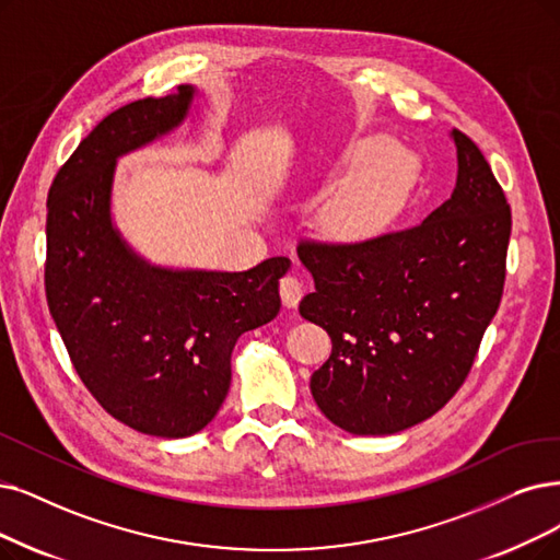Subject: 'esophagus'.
I'll use <instances>...</instances> for the list:
<instances>
[{"label": "esophagus", "instance_id": "obj_1", "mask_svg": "<svg viewBox=\"0 0 560 560\" xmlns=\"http://www.w3.org/2000/svg\"><path fill=\"white\" fill-rule=\"evenodd\" d=\"M303 280L299 276H284L280 280V296L287 307H296L303 299Z\"/></svg>", "mask_w": 560, "mask_h": 560}]
</instances>
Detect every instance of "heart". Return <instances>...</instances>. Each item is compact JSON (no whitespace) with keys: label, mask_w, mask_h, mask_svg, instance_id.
I'll return each instance as SVG.
<instances>
[{"label":"heart","mask_w":560,"mask_h":560,"mask_svg":"<svg viewBox=\"0 0 560 560\" xmlns=\"http://www.w3.org/2000/svg\"><path fill=\"white\" fill-rule=\"evenodd\" d=\"M353 172L324 209L326 232L361 241L382 232L407 202L418 178V155L405 144H382L351 155Z\"/></svg>","instance_id":"heart-1"}]
</instances>
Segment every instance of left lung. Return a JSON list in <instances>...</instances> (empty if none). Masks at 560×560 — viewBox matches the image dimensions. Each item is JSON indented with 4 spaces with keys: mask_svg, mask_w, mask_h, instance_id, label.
<instances>
[{
    "mask_svg": "<svg viewBox=\"0 0 560 560\" xmlns=\"http://www.w3.org/2000/svg\"><path fill=\"white\" fill-rule=\"evenodd\" d=\"M451 140L453 195L420 225L299 245L315 280L299 312L332 342L310 390L349 434H395L434 416L464 384L499 310L510 207L482 151L459 130Z\"/></svg>",
    "mask_w": 560,
    "mask_h": 560,
    "instance_id": "8db88e82",
    "label": "left lung"
}]
</instances>
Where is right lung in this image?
I'll return each mask as SVG.
<instances>
[{"label":"right lung","instance_id":"obj_1","mask_svg":"<svg viewBox=\"0 0 560 560\" xmlns=\"http://www.w3.org/2000/svg\"><path fill=\"white\" fill-rule=\"evenodd\" d=\"M197 89L142 98L107 115L78 144L48 192L46 294L73 368L98 405L149 436H192L215 418L245 330L280 312L287 257L248 271L151 264L112 215L117 163L170 136Z\"/></svg>","mask_w":560,"mask_h":560}]
</instances>
